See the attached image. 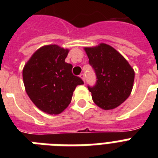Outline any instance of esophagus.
<instances>
[{"instance_id": "esophagus-1", "label": "esophagus", "mask_w": 158, "mask_h": 158, "mask_svg": "<svg viewBox=\"0 0 158 158\" xmlns=\"http://www.w3.org/2000/svg\"><path fill=\"white\" fill-rule=\"evenodd\" d=\"M80 78L84 80V82H85V74H84V73H82V74H80Z\"/></svg>"}]
</instances>
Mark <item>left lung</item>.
Segmentation results:
<instances>
[{
  "label": "left lung",
  "instance_id": "1",
  "mask_svg": "<svg viewBox=\"0 0 158 158\" xmlns=\"http://www.w3.org/2000/svg\"><path fill=\"white\" fill-rule=\"evenodd\" d=\"M84 50L97 76L95 85L88 86L93 101L104 110L117 107L131 94L134 69L122 55L107 44L101 43Z\"/></svg>",
  "mask_w": 158,
  "mask_h": 158
}]
</instances>
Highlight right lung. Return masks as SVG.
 Listing matches in <instances>:
<instances>
[{
	"label": "right lung",
	"instance_id": "right-lung-1",
	"mask_svg": "<svg viewBox=\"0 0 158 158\" xmlns=\"http://www.w3.org/2000/svg\"><path fill=\"white\" fill-rule=\"evenodd\" d=\"M68 52L57 45L44 46L23 67L26 93L37 107L48 114L61 113L70 103L75 88L84 84L72 74V64L64 62Z\"/></svg>",
	"mask_w": 158,
	"mask_h": 158
}]
</instances>
